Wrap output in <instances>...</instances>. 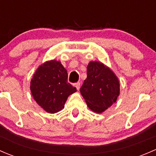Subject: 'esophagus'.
<instances>
[{"label": "esophagus", "instance_id": "obj_1", "mask_svg": "<svg viewBox=\"0 0 156 156\" xmlns=\"http://www.w3.org/2000/svg\"><path fill=\"white\" fill-rule=\"evenodd\" d=\"M75 87H76V89L78 90H79L80 87H81V83L80 82H78L75 84Z\"/></svg>", "mask_w": 156, "mask_h": 156}]
</instances>
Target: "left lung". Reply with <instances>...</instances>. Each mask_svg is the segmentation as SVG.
<instances>
[{
  "instance_id": "8db88e82",
  "label": "left lung",
  "mask_w": 156,
  "mask_h": 156,
  "mask_svg": "<svg viewBox=\"0 0 156 156\" xmlns=\"http://www.w3.org/2000/svg\"><path fill=\"white\" fill-rule=\"evenodd\" d=\"M87 78L80 91L90 110L102 113L117 100L120 94L119 80L104 64L91 61L87 67Z\"/></svg>"
}]
</instances>
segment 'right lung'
Listing matches in <instances>:
<instances>
[{
	"instance_id": "obj_1",
	"label": "right lung",
	"mask_w": 156,
	"mask_h": 156,
	"mask_svg": "<svg viewBox=\"0 0 156 156\" xmlns=\"http://www.w3.org/2000/svg\"><path fill=\"white\" fill-rule=\"evenodd\" d=\"M30 90L36 103L47 112L56 113L64 108L69 95L76 88L68 83V73L59 61H47L34 72Z\"/></svg>"
}]
</instances>
